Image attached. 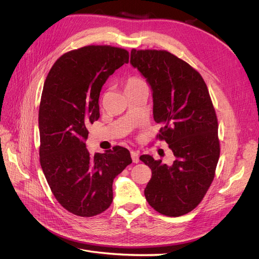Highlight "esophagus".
Segmentation results:
<instances>
[{
  "mask_svg": "<svg viewBox=\"0 0 259 259\" xmlns=\"http://www.w3.org/2000/svg\"><path fill=\"white\" fill-rule=\"evenodd\" d=\"M131 158H132V161L135 162V164H138V162L140 161V155L138 152H135V151H131Z\"/></svg>",
  "mask_w": 259,
  "mask_h": 259,
  "instance_id": "esophagus-1",
  "label": "esophagus"
}]
</instances>
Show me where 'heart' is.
Instances as JSON below:
<instances>
[{"instance_id":"heart-1","label":"heart","mask_w":259,"mask_h":259,"mask_svg":"<svg viewBox=\"0 0 259 259\" xmlns=\"http://www.w3.org/2000/svg\"><path fill=\"white\" fill-rule=\"evenodd\" d=\"M142 84H144V83H143V81H142L141 79H139V78H137V77H130V78H128L127 81H126L125 89H126V90H127V89H131V88H134V87H137V86L142 85Z\"/></svg>"}]
</instances>
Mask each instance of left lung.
<instances>
[{"label": "left lung", "mask_w": 259, "mask_h": 259, "mask_svg": "<svg viewBox=\"0 0 259 259\" xmlns=\"http://www.w3.org/2000/svg\"><path fill=\"white\" fill-rule=\"evenodd\" d=\"M130 64L152 91L157 139L175 159L166 165L151 155L140 159L152 176L145 196L154 210L178 217L198 206L214 179L221 148L219 124L205 80L185 61L165 50H131Z\"/></svg>", "instance_id": "1"}]
</instances>
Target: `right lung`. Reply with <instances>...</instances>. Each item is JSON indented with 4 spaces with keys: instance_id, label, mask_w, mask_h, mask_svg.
I'll return each mask as SVG.
<instances>
[{
    "instance_id": "right-lung-1",
    "label": "right lung",
    "mask_w": 259,
    "mask_h": 259,
    "mask_svg": "<svg viewBox=\"0 0 259 259\" xmlns=\"http://www.w3.org/2000/svg\"><path fill=\"white\" fill-rule=\"evenodd\" d=\"M128 62L125 49L86 46L63 54L44 83L38 110L40 167L54 197L74 215L91 217L110 207L113 180L132 162L124 147L90 155L85 144L88 126L100 117L103 85Z\"/></svg>"
}]
</instances>
